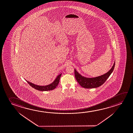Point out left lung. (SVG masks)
Returning <instances> with one entry per match:
<instances>
[{
    "instance_id": "8db88e82",
    "label": "left lung",
    "mask_w": 133,
    "mask_h": 133,
    "mask_svg": "<svg viewBox=\"0 0 133 133\" xmlns=\"http://www.w3.org/2000/svg\"><path fill=\"white\" fill-rule=\"evenodd\" d=\"M115 66V62L111 69L106 73L100 76L95 77L89 78L82 76L75 69V76L79 84L83 88L86 89H92L99 87L102 85L109 78V76L113 71Z\"/></svg>"
}]
</instances>
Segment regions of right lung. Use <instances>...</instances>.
<instances>
[{"label": "right lung", "mask_w": 133, "mask_h": 133, "mask_svg": "<svg viewBox=\"0 0 133 133\" xmlns=\"http://www.w3.org/2000/svg\"><path fill=\"white\" fill-rule=\"evenodd\" d=\"M62 73L59 74L57 77V78L55 79V80L52 83H50L49 85H45V86H40V85H36L33 83H31L29 82L28 81L26 80V82L28 83L29 84L31 85V87L34 88L35 89L41 91H49V90H51L53 89H55L57 87V86L58 84L59 83V80L60 78L61 77Z\"/></svg>", "instance_id": "obj_1"}]
</instances>
